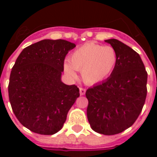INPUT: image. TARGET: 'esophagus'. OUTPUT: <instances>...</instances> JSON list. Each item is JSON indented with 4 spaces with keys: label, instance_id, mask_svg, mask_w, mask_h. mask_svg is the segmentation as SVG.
<instances>
[{
    "label": "esophagus",
    "instance_id": "esophagus-1",
    "mask_svg": "<svg viewBox=\"0 0 157 157\" xmlns=\"http://www.w3.org/2000/svg\"><path fill=\"white\" fill-rule=\"evenodd\" d=\"M79 90H80V94H81V95H84V94L86 93L85 88H83V87H80V89H79Z\"/></svg>",
    "mask_w": 157,
    "mask_h": 157
}]
</instances>
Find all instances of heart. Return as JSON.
Masks as SVG:
<instances>
[{
  "mask_svg": "<svg viewBox=\"0 0 157 157\" xmlns=\"http://www.w3.org/2000/svg\"><path fill=\"white\" fill-rule=\"evenodd\" d=\"M118 61L117 52L112 46L86 43L72 53L69 62L64 64V71L69 77L76 78V72L82 71V80L93 85L109 78Z\"/></svg>",
  "mask_w": 157,
  "mask_h": 157,
  "instance_id": "b5f03b06",
  "label": "heart"
}]
</instances>
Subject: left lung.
I'll use <instances>...</instances> for the list:
<instances>
[{
	"mask_svg": "<svg viewBox=\"0 0 157 157\" xmlns=\"http://www.w3.org/2000/svg\"><path fill=\"white\" fill-rule=\"evenodd\" d=\"M118 55L113 73L106 81L88 88L86 114L95 132L113 135L133 125L146 98L147 72L137 52L111 39L105 40Z\"/></svg>",
	"mask_w": 157,
	"mask_h": 157,
	"instance_id": "1",
	"label": "left lung"
}]
</instances>
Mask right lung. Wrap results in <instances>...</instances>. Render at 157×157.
Masks as SVG:
<instances>
[{
	"instance_id": "1",
	"label": "right lung",
	"mask_w": 157,
	"mask_h": 157,
	"mask_svg": "<svg viewBox=\"0 0 157 157\" xmlns=\"http://www.w3.org/2000/svg\"><path fill=\"white\" fill-rule=\"evenodd\" d=\"M75 47L63 39H44L25 48L10 75L12 111L24 127L40 135H54L65 124L79 98L75 85L61 82L65 55Z\"/></svg>"
}]
</instances>
